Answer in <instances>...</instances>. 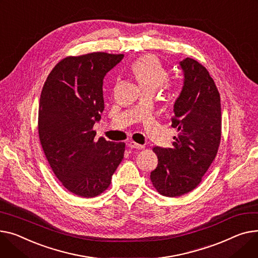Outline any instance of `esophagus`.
I'll list each match as a JSON object with an SVG mask.
<instances>
[{
  "label": "esophagus",
  "instance_id": "1",
  "mask_svg": "<svg viewBox=\"0 0 258 258\" xmlns=\"http://www.w3.org/2000/svg\"><path fill=\"white\" fill-rule=\"evenodd\" d=\"M128 147H131V148H133V149H143L145 146H144V145H141V144H138V143H136V142H134V141H132V142L128 143Z\"/></svg>",
  "mask_w": 258,
  "mask_h": 258
}]
</instances>
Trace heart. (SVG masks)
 <instances>
[{
  "instance_id": "obj_1",
  "label": "heart",
  "mask_w": 258,
  "mask_h": 258,
  "mask_svg": "<svg viewBox=\"0 0 258 258\" xmlns=\"http://www.w3.org/2000/svg\"><path fill=\"white\" fill-rule=\"evenodd\" d=\"M132 73L142 91H156L168 78L166 68L153 55H144L137 59L132 65Z\"/></svg>"
}]
</instances>
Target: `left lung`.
Listing matches in <instances>:
<instances>
[{"instance_id":"left-lung-1","label":"left lung","mask_w":258,"mask_h":258,"mask_svg":"<svg viewBox=\"0 0 258 258\" xmlns=\"http://www.w3.org/2000/svg\"><path fill=\"white\" fill-rule=\"evenodd\" d=\"M179 65L183 85L171 118L178 135L172 148L152 149L159 163L150 179L167 197L194 190L215 160L221 140V100L214 80L194 59L185 58Z\"/></svg>"}]
</instances>
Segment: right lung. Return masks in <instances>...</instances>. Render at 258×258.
Returning a JSON list of instances; mask_svg holds the SVG:
<instances>
[{
    "label": "right lung",
    "mask_w": 258,
    "mask_h": 258,
    "mask_svg": "<svg viewBox=\"0 0 258 258\" xmlns=\"http://www.w3.org/2000/svg\"><path fill=\"white\" fill-rule=\"evenodd\" d=\"M124 55L91 53L61 60L40 95L39 139L53 172L68 191L86 198L106 191L125 144L95 140L93 125L105 109L106 75Z\"/></svg>",
    "instance_id": "1"
}]
</instances>
